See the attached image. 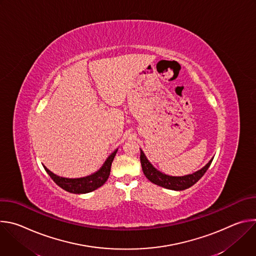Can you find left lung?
<instances>
[{"label": "left lung", "instance_id": "1", "mask_svg": "<svg viewBox=\"0 0 256 256\" xmlns=\"http://www.w3.org/2000/svg\"><path fill=\"white\" fill-rule=\"evenodd\" d=\"M140 164H142V168L144 176L147 177L151 182H153L154 184H157L159 186H162L164 188L171 190H184L192 186L194 184H196V182L204 176V174L208 169L214 158H212L208 161V163L204 167H202L200 170L184 176H170L157 170L149 162V160L144 156L142 150H140Z\"/></svg>", "mask_w": 256, "mask_h": 256}]
</instances>
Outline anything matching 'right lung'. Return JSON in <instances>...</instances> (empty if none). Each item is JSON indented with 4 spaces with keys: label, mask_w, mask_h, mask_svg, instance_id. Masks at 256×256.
Segmentation results:
<instances>
[{
    "label": "right lung",
    "mask_w": 256,
    "mask_h": 256,
    "mask_svg": "<svg viewBox=\"0 0 256 256\" xmlns=\"http://www.w3.org/2000/svg\"><path fill=\"white\" fill-rule=\"evenodd\" d=\"M118 150H116L110 156H109L102 167L96 171L95 173L86 176V177H81V178H66V177H60L50 171L46 166L44 169L48 172V174L52 177V179L56 182V184L64 190L68 192L70 194H88L100 186H102L106 180L109 177V174H110V168H112V163L116 155Z\"/></svg>",
    "instance_id": "right-lung-1"
}]
</instances>
